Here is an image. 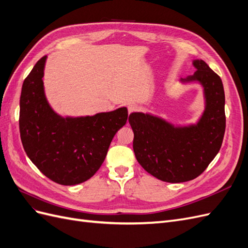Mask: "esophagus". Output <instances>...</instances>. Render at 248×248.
<instances>
[{"instance_id": "esophagus-1", "label": "esophagus", "mask_w": 248, "mask_h": 248, "mask_svg": "<svg viewBox=\"0 0 248 248\" xmlns=\"http://www.w3.org/2000/svg\"><path fill=\"white\" fill-rule=\"evenodd\" d=\"M140 109V107L137 103H130L128 106V112H129V114H131V112L139 111Z\"/></svg>"}]
</instances>
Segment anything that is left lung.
Wrapping results in <instances>:
<instances>
[{"label":"left lung","mask_w":248,"mask_h":248,"mask_svg":"<svg viewBox=\"0 0 248 248\" xmlns=\"http://www.w3.org/2000/svg\"><path fill=\"white\" fill-rule=\"evenodd\" d=\"M192 65L197 71L180 81L202 88L205 109L196 124L175 125L148 112H132L128 119L137 160L164 182L181 183L200 176L219 152L226 130L220 78L202 60H193Z\"/></svg>","instance_id":"obj_1"}]
</instances>
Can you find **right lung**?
<instances>
[{"instance_id": "right-lung-1", "label": "right lung", "mask_w": 248, "mask_h": 248, "mask_svg": "<svg viewBox=\"0 0 248 248\" xmlns=\"http://www.w3.org/2000/svg\"><path fill=\"white\" fill-rule=\"evenodd\" d=\"M47 56L35 64L21 88L19 131L22 146L44 176L61 185L87 181L99 170L128 111L120 108L94 116L62 117L44 92Z\"/></svg>"}]
</instances>
